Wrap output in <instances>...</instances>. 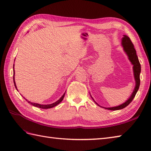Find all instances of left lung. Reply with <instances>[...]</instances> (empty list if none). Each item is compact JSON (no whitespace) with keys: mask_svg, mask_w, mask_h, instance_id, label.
I'll return each instance as SVG.
<instances>
[{"mask_svg":"<svg viewBox=\"0 0 151 151\" xmlns=\"http://www.w3.org/2000/svg\"><path fill=\"white\" fill-rule=\"evenodd\" d=\"M121 44H122V46H123V47L124 51L127 54L129 60L130 61V62L132 63V64L133 65V71H134V78H135V81H136V86H135V88H134L133 93H132V95H131L130 98L128 99L126 102H124L123 104H122L119 106H115V107H111V108L102 107L105 109H107V110H121V109H123L125 107H127V106L132 101L134 98L135 97L136 93L137 91H138L139 88V85H140L139 75H140V73H141V65H140V63L139 62L138 58H137V56L136 54V51L135 49H134V45L132 43V41H131L130 38L127 36H126V35H124V37H123V39H122ZM93 100L94 101V99H93ZM94 102L98 106H99L95 101H94Z\"/></svg>","mask_w":151,"mask_h":151,"instance_id":"obj_1","label":"left lung"}]
</instances>
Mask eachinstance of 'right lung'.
<instances>
[{
	"mask_svg": "<svg viewBox=\"0 0 151 151\" xmlns=\"http://www.w3.org/2000/svg\"><path fill=\"white\" fill-rule=\"evenodd\" d=\"M13 68H14V85H15V88L17 89V86H16V84H15V78H14V75H15V71H14V67H13ZM65 92L64 93V94L62 95V97H61L58 101H57L56 102H54V103L52 104H37V103H34V102H31L30 101H27L26 99H25L24 97V99H26V101L28 102V103H30V104H32V106H36V107H37V108H42V109H48V108H53L54 106H56V105H58V104H60L61 102L62 101V100L64 98V96H65Z\"/></svg>",
	"mask_w": 151,
	"mask_h": 151,
	"instance_id": "obj_1",
	"label": "right lung"
}]
</instances>
